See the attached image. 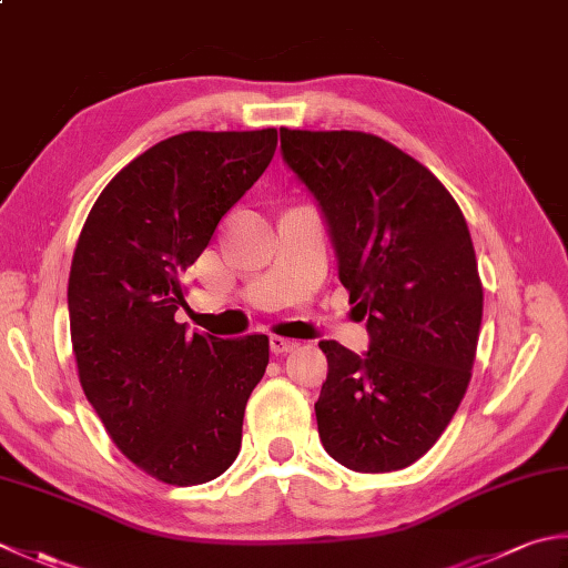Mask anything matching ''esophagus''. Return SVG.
Returning <instances> with one entry per match:
<instances>
[{"instance_id":"esophagus-1","label":"esophagus","mask_w":568,"mask_h":568,"mask_svg":"<svg viewBox=\"0 0 568 568\" xmlns=\"http://www.w3.org/2000/svg\"><path fill=\"white\" fill-rule=\"evenodd\" d=\"M295 347H297V342H293V339H285V337H277V335L271 337V352L273 354H287V352H293Z\"/></svg>"}]
</instances>
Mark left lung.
<instances>
[{"mask_svg": "<svg viewBox=\"0 0 568 568\" xmlns=\"http://www.w3.org/2000/svg\"><path fill=\"white\" fill-rule=\"evenodd\" d=\"M281 150L327 221L342 285L369 315L364 354L320 342V440L349 470H402L433 448L470 384L483 283L468 224L424 164L376 135L283 128Z\"/></svg>", "mask_w": 568, "mask_h": 568, "instance_id": "left-lung-1", "label": "left lung"}]
</instances>
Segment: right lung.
Returning <instances> with one entry per match:
<instances>
[{
  "label": "right lung",
  "mask_w": 568,
  "mask_h": 568,
  "mask_svg": "<svg viewBox=\"0 0 568 568\" xmlns=\"http://www.w3.org/2000/svg\"><path fill=\"white\" fill-rule=\"evenodd\" d=\"M277 130L182 132L110 180L69 275L78 379L120 453L166 485L214 480L241 450L268 337L221 339L174 320L182 275L258 182Z\"/></svg>",
  "instance_id": "obj_1"
}]
</instances>
